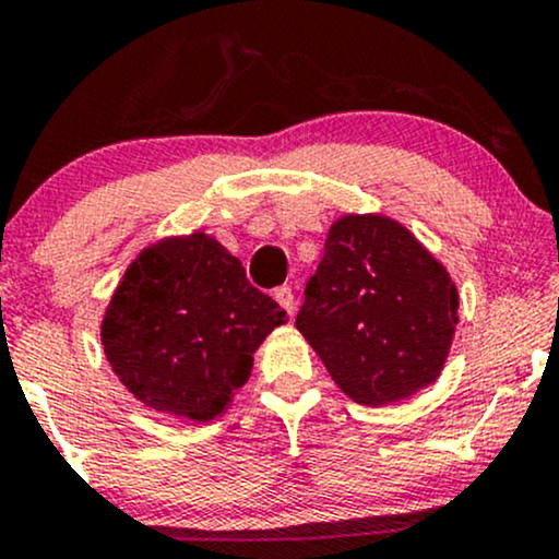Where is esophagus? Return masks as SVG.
Returning a JSON list of instances; mask_svg holds the SVG:
<instances>
[{
    "label": "esophagus",
    "instance_id": "34e87169",
    "mask_svg": "<svg viewBox=\"0 0 559 559\" xmlns=\"http://www.w3.org/2000/svg\"><path fill=\"white\" fill-rule=\"evenodd\" d=\"M275 301H278L281 307H284V310L288 312V316H294V292L288 286H278L275 288Z\"/></svg>",
    "mask_w": 559,
    "mask_h": 559
}]
</instances>
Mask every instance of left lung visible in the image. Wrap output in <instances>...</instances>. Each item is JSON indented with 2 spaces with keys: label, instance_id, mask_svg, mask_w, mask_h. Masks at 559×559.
Here are the masks:
<instances>
[{
  "label": "left lung",
  "instance_id": "8db88e82",
  "mask_svg": "<svg viewBox=\"0 0 559 559\" xmlns=\"http://www.w3.org/2000/svg\"><path fill=\"white\" fill-rule=\"evenodd\" d=\"M457 305L449 273L407 228L346 215L307 281L297 329L344 394L381 407L439 378Z\"/></svg>",
  "mask_w": 559,
  "mask_h": 559
}]
</instances>
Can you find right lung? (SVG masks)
<instances>
[{"label": "right lung", "mask_w": 559, "mask_h": 559, "mask_svg": "<svg viewBox=\"0 0 559 559\" xmlns=\"http://www.w3.org/2000/svg\"><path fill=\"white\" fill-rule=\"evenodd\" d=\"M286 320L215 239L144 249L102 320L115 376L146 407L213 420L252 373L262 338Z\"/></svg>", "instance_id": "right-lung-1"}]
</instances>
